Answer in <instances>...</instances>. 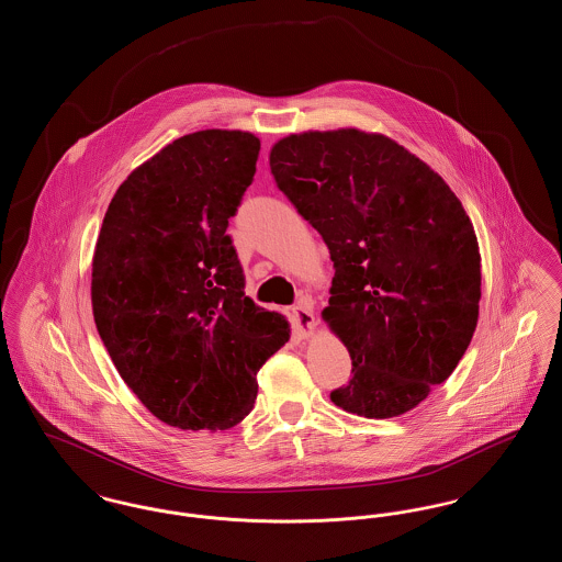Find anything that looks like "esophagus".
Listing matches in <instances>:
<instances>
[{"label":"esophagus","instance_id":"1","mask_svg":"<svg viewBox=\"0 0 562 562\" xmlns=\"http://www.w3.org/2000/svg\"><path fill=\"white\" fill-rule=\"evenodd\" d=\"M294 330L301 339H310L316 330V316H314V307L312 301L301 299L293 307Z\"/></svg>","mask_w":562,"mask_h":562}]
</instances>
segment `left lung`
Wrapping results in <instances>:
<instances>
[{"label": "left lung", "instance_id": "1", "mask_svg": "<svg viewBox=\"0 0 562 562\" xmlns=\"http://www.w3.org/2000/svg\"><path fill=\"white\" fill-rule=\"evenodd\" d=\"M269 166L335 266L322 321L353 374L330 401L369 419L415 408L479 324L481 250L459 198L396 140L358 128L289 134Z\"/></svg>", "mask_w": 562, "mask_h": 562}]
</instances>
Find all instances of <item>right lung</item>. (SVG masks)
Masks as SVG:
<instances>
[{
	"label": "right lung",
	"instance_id": "1",
	"mask_svg": "<svg viewBox=\"0 0 562 562\" xmlns=\"http://www.w3.org/2000/svg\"><path fill=\"white\" fill-rule=\"evenodd\" d=\"M261 140L198 131L117 188L92 257V314L124 383L172 428L229 429L252 411L257 371L289 321L244 294L229 216Z\"/></svg>",
	"mask_w": 562,
	"mask_h": 562
}]
</instances>
